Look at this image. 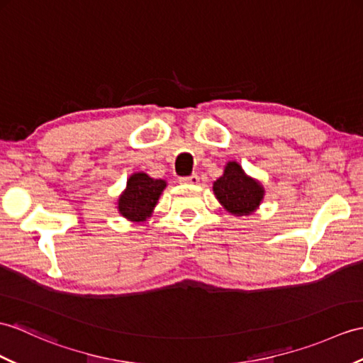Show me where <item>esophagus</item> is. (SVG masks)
I'll return each instance as SVG.
<instances>
[{"mask_svg":"<svg viewBox=\"0 0 363 363\" xmlns=\"http://www.w3.org/2000/svg\"><path fill=\"white\" fill-rule=\"evenodd\" d=\"M182 184H198L199 182V176L198 174H191V176H185V178H181Z\"/></svg>","mask_w":363,"mask_h":363,"instance_id":"1","label":"esophagus"}]
</instances>
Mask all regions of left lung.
<instances>
[{
	"label": "left lung",
	"mask_w": 363,
	"mask_h": 363,
	"mask_svg": "<svg viewBox=\"0 0 363 363\" xmlns=\"http://www.w3.org/2000/svg\"><path fill=\"white\" fill-rule=\"evenodd\" d=\"M213 193L227 212L235 216L254 213L264 198V189L235 161L227 162L221 178L213 182Z\"/></svg>",
	"instance_id": "obj_1"
}]
</instances>
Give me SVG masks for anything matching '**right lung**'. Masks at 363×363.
I'll list each match as a JSON object with an SVG mask.
<instances>
[{
	"label": "right lung",
	"instance_id": "right-lung-1",
	"mask_svg": "<svg viewBox=\"0 0 363 363\" xmlns=\"http://www.w3.org/2000/svg\"><path fill=\"white\" fill-rule=\"evenodd\" d=\"M165 187L167 182L164 179H153L142 172L133 173L117 201L119 213L133 223L147 221Z\"/></svg>",
	"mask_w": 363,
	"mask_h": 363
}]
</instances>
